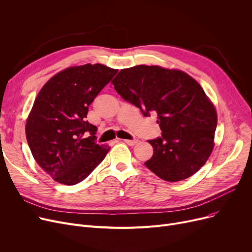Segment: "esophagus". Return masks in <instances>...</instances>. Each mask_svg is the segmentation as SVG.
<instances>
[{
  "label": "esophagus",
  "instance_id": "1",
  "mask_svg": "<svg viewBox=\"0 0 252 252\" xmlns=\"http://www.w3.org/2000/svg\"><path fill=\"white\" fill-rule=\"evenodd\" d=\"M124 142L127 145H129V146H134V145H136L138 143V140H124Z\"/></svg>",
  "mask_w": 252,
  "mask_h": 252
}]
</instances>
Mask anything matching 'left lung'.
Here are the masks:
<instances>
[{"label": "left lung", "instance_id": "obj_1", "mask_svg": "<svg viewBox=\"0 0 252 252\" xmlns=\"http://www.w3.org/2000/svg\"><path fill=\"white\" fill-rule=\"evenodd\" d=\"M112 84L144 116L157 114L161 137L148 141L153 155L145 162L152 173L164 181L178 182L204 165L215 146L218 116L193 77L177 69L137 65L122 69Z\"/></svg>", "mask_w": 252, "mask_h": 252}]
</instances>
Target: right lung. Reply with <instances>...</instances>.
Here are the masks:
<instances>
[{
  "instance_id": "obj_1",
  "label": "right lung",
  "mask_w": 252,
  "mask_h": 252,
  "mask_svg": "<svg viewBox=\"0 0 252 252\" xmlns=\"http://www.w3.org/2000/svg\"><path fill=\"white\" fill-rule=\"evenodd\" d=\"M117 71L102 64L73 66L51 77L37 94L26 140L35 161L56 182L71 186L84 181L109 151L95 142L97 127L86 118Z\"/></svg>"
}]
</instances>
